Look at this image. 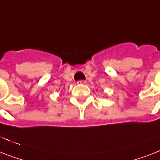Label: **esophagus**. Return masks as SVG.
<instances>
[{"mask_svg": "<svg viewBox=\"0 0 160 160\" xmlns=\"http://www.w3.org/2000/svg\"><path fill=\"white\" fill-rule=\"evenodd\" d=\"M77 83L79 84V85H82V84H85L86 81L85 80H79V81L77 82Z\"/></svg>", "mask_w": 160, "mask_h": 160, "instance_id": "esophagus-1", "label": "esophagus"}]
</instances>
